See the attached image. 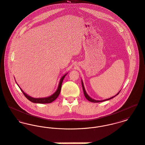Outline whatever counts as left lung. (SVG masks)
I'll return each instance as SVG.
<instances>
[{
    "label": "left lung",
    "mask_w": 145,
    "mask_h": 145,
    "mask_svg": "<svg viewBox=\"0 0 145 145\" xmlns=\"http://www.w3.org/2000/svg\"><path fill=\"white\" fill-rule=\"evenodd\" d=\"M81 83H82V89H83V91H84V95H85V97H86V98L87 99L88 101H89V102H93V103H98V102H104V101H108V100H109V99H112V98H114V97H116V96H117L119 93V92H120V91L116 95V96H114L112 97H111V98H108V99H105V100H102V101H98V100H95V99H92V98H91L88 95H87V93H86V91H85V87H84V84H83V81H82V80H81Z\"/></svg>",
    "instance_id": "obj_1"
}]
</instances>
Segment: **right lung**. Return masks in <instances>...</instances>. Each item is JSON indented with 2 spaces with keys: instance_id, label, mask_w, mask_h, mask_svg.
I'll use <instances>...</instances> for the list:
<instances>
[{
  "instance_id": "right-lung-1",
  "label": "right lung",
  "mask_w": 145,
  "mask_h": 145,
  "mask_svg": "<svg viewBox=\"0 0 145 145\" xmlns=\"http://www.w3.org/2000/svg\"><path fill=\"white\" fill-rule=\"evenodd\" d=\"M67 74H65L64 76H63L61 78H60L59 84V86H58V88L57 89V91L55 92L54 93H53L52 95L48 97H45V98H33L32 97L29 96L28 95H27L26 93H25L22 90V89L20 87L21 91H22V92L23 93V94L24 95V96L26 97L29 101L31 102H33V103H52V102H53L55 99H56L57 98L58 96L60 94V91H61V85L63 83V81L64 78V77H65V76L67 75ZM19 86V85H18Z\"/></svg>"
}]
</instances>
